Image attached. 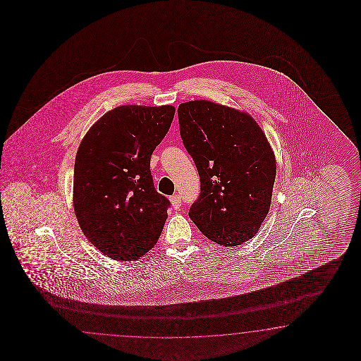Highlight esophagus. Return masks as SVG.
<instances>
[{
	"mask_svg": "<svg viewBox=\"0 0 361 361\" xmlns=\"http://www.w3.org/2000/svg\"><path fill=\"white\" fill-rule=\"evenodd\" d=\"M171 202H172L173 208H180L181 207V196L180 195H175V196L171 197Z\"/></svg>",
	"mask_w": 361,
	"mask_h": 361,
	"instance_id": "esophagus-1",
	"label": "esophagus"
}]
</instances>
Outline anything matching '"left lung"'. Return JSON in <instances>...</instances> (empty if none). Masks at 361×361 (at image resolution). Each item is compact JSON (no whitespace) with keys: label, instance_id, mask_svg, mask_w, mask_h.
<instances>
[{"label":"left lung","instance_id":"obj_1","mask_svg":"<svg viewBox=\"0 0 361 361\" xmlns=\"http://www.w3.org/2000/svg\"><path fill=\"white\" fill-rule=\"evenodd\" d=\"M177 114L201 183L189 217L221 246L250 240L270 210L276 173L266 135L250 115L208 100L183 103Z\"/></svg>","mask_w":361,"mask_h":361}]
</instances>
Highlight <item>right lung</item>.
<instances>
[{
    "label": "right lung",
    "instance_id": "obj_1",
    "mask_svg": "<svg viewBox=\"0 0 361 361\" xmlns=\"http://www.w3.org/2000/svg\"><path fill=\"white\" fill-rule=\"evenodd\" d=\"M175 111L172 106L116 107L79 145L75 216L88 240L112 259H139L163 231L171 202L154 189L149 164Z\"/></svg>",
    "mask_w": 361,
    "mask_h": 361
}]
</instances>
